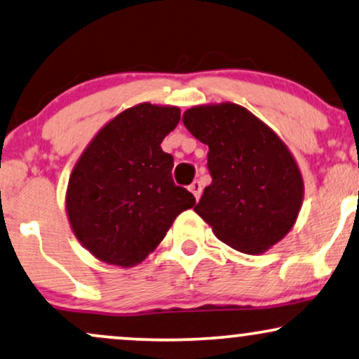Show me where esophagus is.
Listing matches in <instances>:
<instances>
[{
	"label": "esophagus",
	"mask_w": 359,
	"mask_h": 359,
	"mask_svg": "<svg viewBox=\"0 0 359 359\" xmlns=\"http://www.w3.org/2000/svg\"><path fill=\"white\" fill-rule=\"evenodd\" d=\"M189 191L194 194V197L198 198V197H201V194H202V184L198 182V180H196V182H192L191 185H189Z\"/></svg>",
	"instance_id": "1"
}]
</instances>
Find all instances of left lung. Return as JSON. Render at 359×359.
Returning <instances> with one entry per match:
<instances>
[{
	"label": "left lung",
	"mask_w": 359,
	"mask_h": 359,
	"mask_svg": "<svg viewBox=\"0 0 359 359\" xmlns=\"http://www.w3.org/2000/svg\"><path fill=\"white\" fill-rule=\"evenodd\" d=\"M187 130L209 145L212 182L194 210L214 234L245 254H261L291 231L303 202V177L280 138L236 103L194 107Z\"/></svg>",
	"instance_id": "left-lung-1"
}]
</instances>
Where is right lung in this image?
Instances as JSON below:
<instances>
[{
    "label": "right lung",
    "mask_w": 359,
    "mask_h": 359,
    "mask_svg": "<svg viewBox=\"0 0 359 359\" xmlns=\"http://www.w3.org/2000/svg\"><path fill=\"white\" fill-rule=\"evenodd\" d=\"M180 110L140 103L116 115L73 168L67 212L79 241L95 257L135 266L157 248L196 197L172 179L174 157L162 140Z\"/></svg>",
    "instance_id": "1"
}]
</instances>
